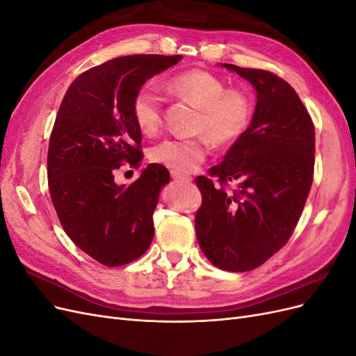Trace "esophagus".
<instances>
[{
    "label": "esophagus",
    "instance_id": "obj_1",
    "mask_svg": "<svg viewBox=\"0 0 356 356\" xmlns=\"http://www.w3.org/2000/svg\"><path fill=\"white\" fill-rule=\"evenodd\" d=\"M170 177L174 178V179H178V181H186V182L191 181V178H190V177H187V175H182V174H179V172H175V170H170Z\"/></svg>",
    "mask_w": 356,
    "mask_h": 356
}]
</instances>
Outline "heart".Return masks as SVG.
<instances>
[{"mask_svg": "<svg viewBox=\"0 0 356 356\" xmlns=\"http://www.w3.org/2000/svg\"><path fill=\"white\" fill-rule=\"evenodd\" d=\"M165 88L177 98L199 110L193 139H163L156 144L149 159L154 163L186 174L195 170L207 159L211 143L229 147L241 139L251 126L254 101L243 89H229L227 83L204 70H188L172 75ZM160 93L152 84H145L134 96L132 115L139 131L153 135L161 124Z\"/></svg>", "mask_w": 356, "mask_h": 356, "instance_id": "obj_1", "label": "heart"}]
</instances>
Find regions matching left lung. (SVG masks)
<instances>
[{"label":"left lung","instance_id":"8db88e82","mask_svg":"<svg viewBox=\"0 0 356 356\" xmlns=\"http://www.w3.org/2000/svg\"><path fill=\"white\" fill-rule=\"evenodd\" d=\"M257 92L254 117L218 166L221 187L199 177L196 236L208 260L227 272L261 266L293 234L314 181L315 129L303 102L277 75L232 63ZM233 184L230 192L224 185Z\"/></svg>","mask_w":356,"mask_h":356}]
</instances>
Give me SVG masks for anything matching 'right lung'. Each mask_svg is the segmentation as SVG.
<instances>
[{
	"label": "right lung",
	"mask_w": 356,
	"mask_h": 356,
	"mask_svg": "<svg viewBox=\"0 0 356 356\" xmlns=\"http://www.w3.org/2000/svg\"><path fill=\"white\" fill-rule=\"evenodd\" d=\"M181 59H111L79 75L59 106L47 154L51 202L70 239L104 266L136 260L153 241V212L170 179L168 169L149 163L129 187L117 184L114 172L144 157L132 115L135 93Z\"/></svg>",
	"instance_id": "obj_1"
}]
</instances>
